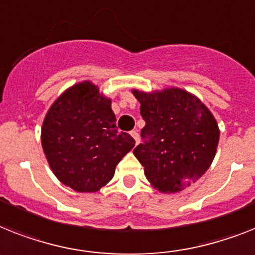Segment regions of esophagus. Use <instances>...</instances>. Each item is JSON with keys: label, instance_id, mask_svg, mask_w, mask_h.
<instances>
[{"label": "esophagus", "instance_id": "1", "mask_svg": "<svg viewBox=\"0 0 255 255\" xmlns=\"http://www.w3.org/2000/svg\"><path fill=\"white\" fill-rule=\"evenodd\" d=\"M130 135L134 138V140H135V143L138 144V142H139V134L135 131V130H132V131H130Z\"/></svg>", "mask_w": 255, "mask_h": 255}]
</instances>
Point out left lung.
<instances>
[{"label":"left lung","instance_id":"1","mask_svg":"<svg viewBox=\"0 0 255 255\" xmlns=\"http://www.w3.org/2000/svg\"><path fill=\"white\" fill-rule=\"evenodd\" d=\"M146 121L134 155L161 193H178L206 173L216 155L219 130L211 111L182 88L131 90Z\"/></svg>","mask_w":255,"mask_h":255}]
</instances>
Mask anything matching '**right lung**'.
Masks as SVG:
<instances>
[{
  "mask_svg": "<svg viewBox=\"0 0 255 255\" xmlns=\"http://www.w3.org/2000/svg\"><path fill=\"white\" fill-rule=\"evenodd\" d=\"M135 144L119 132L112 100L90 81L65 90L48 109L41 146L58 181L78 193H96Z\"/></svg>",
  "mask_w": 255,
  "mask_h": 255,
  "instance_id": "add662e5",
  "label": "right lung"
}]
</instances>
